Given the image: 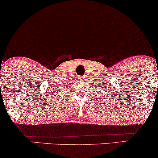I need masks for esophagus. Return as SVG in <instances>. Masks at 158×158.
I'll use <instances>...</instances> for the list:
<instances>
[{
    "label": "esophagus",
    "instance_id": "obj_1",
    "mask_svg": "<svg viewBox=\"0 0 158 158\" xmlns=\"http://www.w3.org/2000/svg\"><path fill=\"white\" fill-rule=\"evenodd\" d=\"M86 76L85 75H84V76H80L79 77V80L80 81H84V80H86Z\"/></svg>",
    "mask_w": 158,
    "mask_h": 158
}]
</instances>
